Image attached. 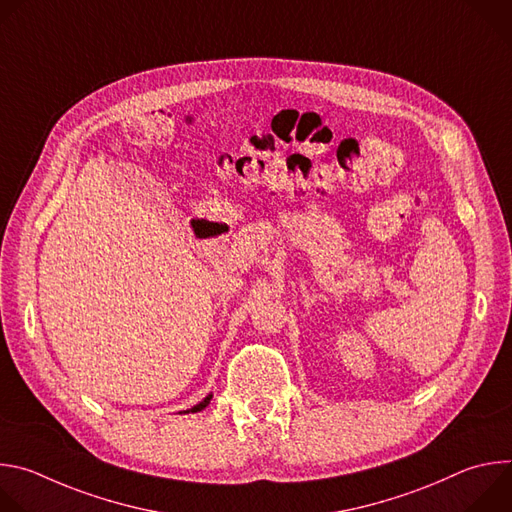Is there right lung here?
I'll return each instance as SVG.
<instances>
[{
	"label": "right lung",
	"mask_w": 512,
	"mask_h": 512,
	"mask_svg": "<svg viewBox=\"0 0 512 512\" xmlns=\"http://www.w3.org/2000/svg\"><path fill=\"white\" fill-rule=\"evenodd\" d=\"M210 399H212V395H208V397H204V399H202V401H200V403H198V405H194V407H192V409H188V411H184V413H198V411H202V409H204V407H206V405H208V403H210Z\"/></svg>",
	"instance_id": "right-lung-1"
}]
</instances>
